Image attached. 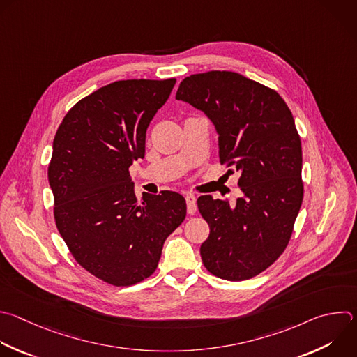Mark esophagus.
Segmentation results:
<instances>
[{
    "instance_id": "obj_1",
    "label": "esophagus",
    "mask_w": 357,
    "mask_h": 357,
    "mask_svg": "<svg viewBox=\"0 0 357 357\" xmlns=\"http://www.w3.org/2000/svg\"><path fill=\"white\" fill-rule=\"evenodd\" d=\"M186 199V206H188V213L189 214H193L196 211V196L192 195V193H188L185 196Z\"/></svg>"
}]
</instances>
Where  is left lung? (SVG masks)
I'll return each mask as SVG.
<instances>
[{
  "label": "left lung",
  "instance_id": "8db88e82",
  "mask_svg": "<svg viewBox=\"0 0 357 357\" xmlns=\"http://www.w3.org/2000/svg\"><path fill=\"white\" fill-rule=\"evenodd\" d=\"M176 99L203 110L218 133L220 164L240 172L235 206L203 195L197 208L210 227L200 247L214 276L241 282L284 252L304 197L303 151L291 110L272 88L232 71L186 77Z\"/></svg>",
  "mask_w": 357,
  "mask_h": 357
}]
</instances>
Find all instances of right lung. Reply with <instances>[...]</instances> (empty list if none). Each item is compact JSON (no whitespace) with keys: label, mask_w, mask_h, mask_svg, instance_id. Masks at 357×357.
<instances>
[{"label":"right lung","mask_w":357,"mask_h":357,"mask_svg":"<svg viewBox=\"0 0 357 357\" xmlns=\"http://www.w3.org/2000/svg\"><path fill=\"white\" fill-rule=\"evenodd\" d=\"M175 82L105 85L67 112L54 136L47 176L56 227L77 264L112 286L150 278L167 236L186 217L176 192L139 200L129 172L144 157L147 128Z\"/></svg>","instance_id":"add662e5"}]
</instances>
